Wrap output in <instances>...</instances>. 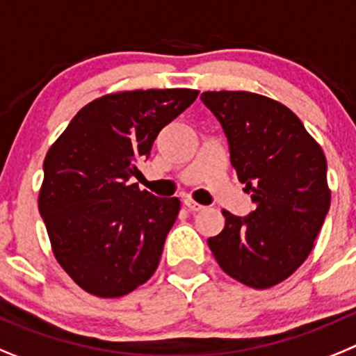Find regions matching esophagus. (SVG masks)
Returning a JSON list of instances; mask_svg holds the SVG:
<instances>
[{"label":"esophagus","instance_id":"1","mask_svg":"<svg viewBox=\"0 0 356 356\" xmlns=\"http://www.w3.org/2000/svg\"><path fill=\"white\" fill-rule=\"evenodd\" d=\"M184 206L188 207L190 211H202V209H204V206L197 204V202L191 200V198H184Z\"/></svg>","mask_w":356,"mask_h":356}]
</instances>
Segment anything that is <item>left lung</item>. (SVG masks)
<instances>
[{"mask_svg": "<svg viewBox=\"0 0 356 356\" xmlns=\"http://www.w3.org/2000/svg\"><path fill=\"white\" fill-rule=\"evenodd\" d=\"M222 124L230 163L252 193L248 216L223 211L225 227L207 239L220 268L254 289L294 273L314 248L330 209L326 158L287 106L252 92H204Z\"/></svg>", "mask_w": 356, "mask_h": 356, "instance_id": "obj_1", "label": "left lung"}]
</instances>
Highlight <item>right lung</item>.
I'll return each instance as SVG.
<instances>
[{
  "instance_id": "obj_1",
  "label": "right lung",
  "mask_w": 356,
  "mask_h": 356,
  "mask_svg": "<svg viewBox=\"0 0 356 356\" xmlns=\"http://www.w3.org/2000/svg\"><path fill=\"white\" fill-rule=\"evenodd\" d=\"M197 95L190 88L102 95L47 150L38 211L54 257L86 293L124 296L154 275L181 202L140 191L129 179L159 131Z\"/></svg>"
}]
</instances>
